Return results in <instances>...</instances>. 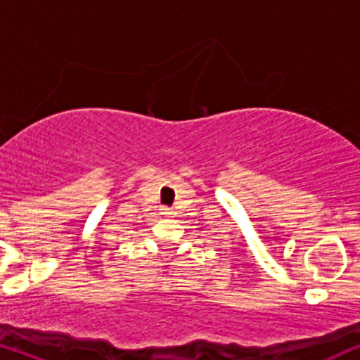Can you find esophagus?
<instances>
[{
    "label": "esophagus",
    "instance_id": "esophagus-1",
    "mask_svg": "<svg viewBox=\"0 0 360 360\" xmlns=\"http://www.w3.org/2000/svg\"><path fill=\"white\" fill-rule=\"evenodd\" d=\"M162 215H164V217H174V210H172V208L164 207V208H162Z\"/></svg>",
    "mask_w": 360,
    "mask_h": 360
}]
</instances>
